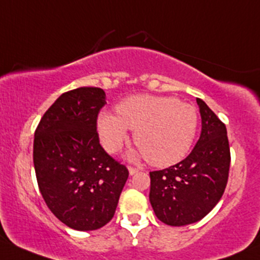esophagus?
Segmentation results:
<instances>
[{
	"mask_svg": "<svg viewBox=\"0 0 260 260\" xmlns=\"http://www.w3.org/2000/svg\"><path fill=\"white\" fill-rule=\"evenodd\" d=\"M128 172H129L131 176L136 174L138 172V168H133V167H128Z\"/></svg>",
	"mask_w": 260,
	"mask_h": 260,
	"instance_id": "1",
	"label": "esophagus"
}]
</instances>
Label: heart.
Instances as JSON below:
<instances>
[{"mask_svg": "<svg viewBox=\"0 0 260 260\" xmlns=\"http://www.w3.org/2000/svg\"><path fill=\"white\" fill-rule=\"evenodd\" d=\"M116 111L118 116L102 112L97 121L101 142L111 153L127 142L131 129L139 155H147L152 166L168 167L182 160L194 142L198 113L174 97L131 95Z\"/></svg>", "mask_w": 260, "mask_h": 260, "instance_id": "obj_1", "label": "heart"}]
</instances>
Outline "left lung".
I'll use <instances>...</instances> for the list:
<instances>
[{
    "instance_id": "1",
    "label": "left lung",
    "mask_w": 260,
    "mask_h": 260,
    "mask_svg": "<svg viewBox=\"0 0 260 260\" xmlns=\"http://www.w3.org/2000/svg\"><path fill=\"white\" fill-rule=\"evenodd\" d=\"M201 137L182 162L151 172L149 202L158 219L172 226L201 220L217 206L228 182L231 152L226 128L206 102L197 98Z\"/></svg>"
}]
</instances>
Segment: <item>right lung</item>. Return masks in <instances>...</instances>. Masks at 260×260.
I'll return each mask as SVG.
<instances>
[{"mask_svg":"<svg viewBox=\"0 0 260 260\" xmlns=\"http://www.w3.org/2000/svg\"><path fill=\"white\" fill-rule=\"evenodd\" d=\"M103 89L66 92L47 109L34 141L40 192L51 212L75 231H95L113 218L128 178L124 166L101 147L97 116Z\"/></svg>","mask_w":260,"mask_h":260,"instance_id":"add662e5","label":"right lung"}]
</instances>
